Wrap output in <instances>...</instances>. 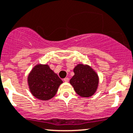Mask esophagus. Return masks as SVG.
<instances>
[{"label": "esophagus", "mask_w": 133, "mask_h": 133, "mask_svg": "<svg viewBox=\"0 0 133 133\" xmlns=\"http://www.w3.org/2000/svg\"><path fill=\"white\" fill-rule=\"evenodd\" d=\"M69 78H64V82H69Z\"/></svg>", "instance_id": "34e87169"}]
</instances>
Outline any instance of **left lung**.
Instances as JSON below:
<instances>
[{
    "instance_id": "8db88e82",
    "label": "left lung",
    "mask_w": 133,
    "mask_h": 133,
    "mask_svg": "<svg viewBox=\"0 0 133 133\" xmlns=\"http://www.w3.org/2000/svg\"><path fill=\"white\" fill-rule=\"evenodd\" d=\"M75 75L71 78V84L75 92L83 97H89L97 91L99 77L96 72L88 65L79 64L73 69Z\"/></svg>"
}]
</instances>
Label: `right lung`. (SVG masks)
<instances>
[{"instance_id":"right-lung-1","label":"right lung","mask_w":133,"mask_h":133,"mask_svg":"<svg viewBox=\"0 0 133 133\" xmlns=\"http://www.w3.org/2000/svg\"><path fill=\"white\" fill-rule=\"evenodd\" d=\"M62 83V81L47 64L35 65L28 76V84L31 94L43 101L53 97Z\"/></svg>"}]
</instances>
